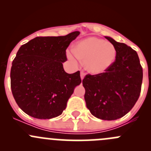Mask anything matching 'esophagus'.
<instances>
[{
	"mask_svg": "<svg viewBox=\"0 0 151 151\" xmlns=\"http://www.w3.org/2000/svg\"><path fill=\"white\" fill-rule=\"evenodd\" d=\"M85 76V73L83 72V71H81V72H80V77H81V80H83V79H84Z\"/></svg>",
	"mask_w": 151,
	"mask_h": 151,
	"instance_id": "34e87169",
	"label": "esophagus"
}]
</instances>
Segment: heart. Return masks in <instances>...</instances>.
Wrapping results in <instances>:
<instances>
[{"mask_svg":"<svg viewBox=\"0 0 151 151\" xmlns=\"http://www.w3.org/2000/svg\"><path fill=\"white\" fill-rule=\"evenodd\" d=\"M116 55V49L112 43L96 37L80 41L74 46L73 53H67L68 58L73 61L77 58L83 62L86 71L95 75L108 71L113 65Z\"/></svg>","mask_w":151,"mask_h":151,"instance_id":"heart-1","label":"heart"}]
</instances>
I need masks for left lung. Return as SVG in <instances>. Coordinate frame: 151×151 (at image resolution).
<instances>
[{
    "label": "left lung",
    "mask_w": 151,
    "mask_h": 151,
    "mask_svg": "<svg viewBox=\"0 0 151 151\" xmlns=\"http://www.w3.org/2000/svg\"><path fill=\"white\" fill-rule=\"evenodd\" d=\"M116 49V58L108 71L88 74L83 80L87 108L96 118L113 121L122 118L139 99L142 68L135 50L124 43L105 36Z\"/></svg>",
    "instance_id": "8db88e82"
}]
</instances>
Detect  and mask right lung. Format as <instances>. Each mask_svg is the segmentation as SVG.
Listing matches in <instances>:
<instances>
[{"mask_svg": "<svg viewBox=\"0 0 151 151\" xmlns=\"http://www.w3.org/2000/svg\"><path fill=\"white\" fill-rule=\"evenodd\" d=\"M79 34L36 37L19 49L11 68V88L17 104L28 115L50 119L66 109L82 82L80 71L68 74L63 67L67 47Z\"/></svg>", "mask_w": 151, "mask_h": 151, "instance_id": "right-lung-1", "label": "right lung"}]
</instances>
